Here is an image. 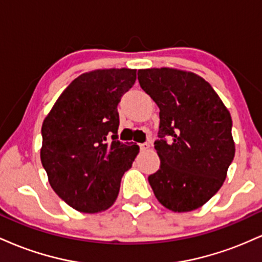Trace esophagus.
<instances>
[{
	"mask_svg": "<svg viewBox=\"0 0 262 262\" xmlns=\"http://www.w3.org/2000/svg\"><path fill=\"white\" fill-rule=\"evenodd\" d=\"M150 149V144L149 143H143L140 144V150L141 151H145V150Z\"/></svg>",
	"mask_w": 262,
	"mask_h": 262,
	"instance_id": "esophagus-1",
	"label": "esophagus"
}]
</instances>
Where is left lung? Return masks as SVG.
Wrapping results in <instances>:
<instances>
[{"label": "left lung", "instance_id": "left-lung-1", "mask_svg": "<svg viewBox=\"0 0 262 262\" xmlns=\"http://www.w3.org/2000/svg\"><path fill=\"white\" fill-rule=\"evenodd\" d=\"M138 80L160 110V139L154 145L161 164L148 179L155 197L172 212L200 208L222 187L235 155L229 111L191 71L141 69Z\"/></svg>", "mask_w": 262, "mask_h": 262}]
</instances>
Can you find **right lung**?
I'll return each instance as SVG.
<instances>
[{"label": "right lung", "instance_id": "1", "mask_svg": "<svg viewBox=\"0 0 262 262\" xmlns=\"http://www.w3.org/2000/svg\"><path fill=\"white\" fill-rule=\"evenodd\" d=\"M135 80L137 70L125 68L81 74L45 117L41 164L54 192L79 212L110 208L139 152L137 144L117 140V106Z\"/></svg>", "mask_w": 262, "mask_h": 262}]
</instances>
